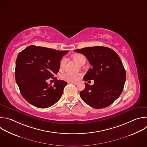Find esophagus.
Returning a JSON list of instances; mask_svg holds the SVG:
<instances>
[{
	"label": "esophagus",
	"instance_id": "obj_1",
	"mask_svg": "<svg viewBox=\"0 0 147 147\" xmlns=\"http://www.w3.org/2000/svg\"><path fill=\"white\" fill-rule=\"evenodd\" d=\"M70 83H71V84H73L74 85H77L78 84V82H69Z\"/></svg>",
	"mask_w": 147,
	"mask_h": 147
}]
</instances>
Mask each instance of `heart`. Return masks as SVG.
Wrapping results in <instances>:
<instances>
[{"instance_id": "1", "label": "heart", "mask_w": 147, "mask_h": 147, "mask_svg": "<svg viewBox=\"0 0 147 147\" xmlns=\"http://www.w3.org/2000/svg\"><path fill=\"white\" fill-rule=\"evenodd\" d=\"M73 59L78 64H80L83 61L85 60V57L81 54H75L73 56ZM67 62V59L66 57L63 58L60 62V69H63ZM81 76V74L80 73H73L70 72H67L63 74L61 76V78L65 81L69 82H76L77 81Z\"/></svg>"}]
</instances>
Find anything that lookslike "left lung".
Returning <instances> with one entry per match:
<instances>
[{
    "mask_svg": "<svg viewBox=\"0 0 147 147\" xmlns=\"http://www.w3.org/2000/svg\"><path fill=\"white\" fill-rule=\"evenodd\" d=\"M74 51L84 55L92 66L84 80H94L93 85L85 82L86 88L80 92V97L95 109L109 106L119 97L125 81V70L119 55L111 48L99 46Z\"/></svg>",
    "mask_w": 147,
    "mask_h": 147,
    "instance_id": "obj_1",
    "label": "left lung"
}]
</instances>
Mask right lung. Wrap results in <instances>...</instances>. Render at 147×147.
Segmentation results:
<instances>
[{"mask_svg": "<svg viewBox=\"0 0 147 147\" xmlns=\"http://www.w3.org/2000/svg\"><path fill=\"white\" fill-rule=\"evenodd\" d=\"M68 52L31 45L18 53L16 81L21 94L28 103L39 108H47L60 99L67 83L53 77L59 70L63 56ZM50 78L55 80L53 86L46 82Z\"/></svg>", "mask_w": 147, "mask_h": 147, "instance_id": "add662e5", "label": "right lung"}]
</instances>
